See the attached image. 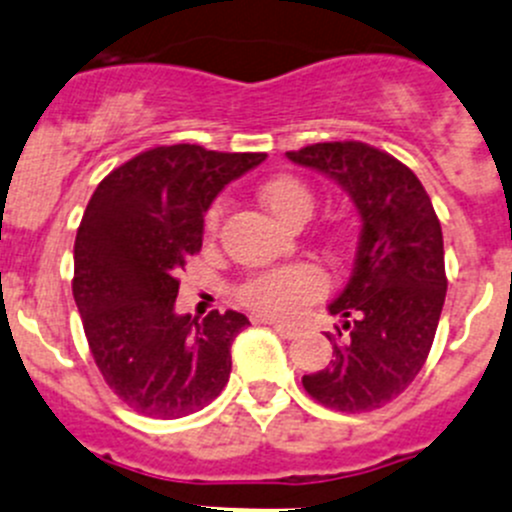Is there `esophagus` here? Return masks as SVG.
<instances>
[{
	"label": "esophagus",
	"instance_id": "obj_1",
	"mask_svg": "<svg viewBox=\"0 0 512 512\" xmlns=\"http://www.w3.org/2000/svg\"><path fill=\"white\" fill-rule=\"evenodd\" d=\"M267 325H272V330H277L282 337H287V340H290V337H297V332H300L295 325H287V322L270 320V322H267Z\"/></svg>",
	"mask_w": 512,
	"mask_h": 512
}]
</instances>
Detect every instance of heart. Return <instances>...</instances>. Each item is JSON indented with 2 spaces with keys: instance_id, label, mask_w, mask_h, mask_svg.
I'll list each match as a JSON object with an SVG mask.
<instances>
[{
  "instance_id": "heart-1",
  "label": "heart",
  "mask_w": 512,
  "mask_h": 512,
  "mask_svg": "<svg viewBox=\"0 0 512 512\" xmlns=\"http://www.w3.org/2000/svg\"><path fill=\"white\" fill-rule=\"evenodd\" d=\"M260 200L287 227L302 225L315 207L312 190L307 187V182H302L295 175L272 177L270 182L260 187ZM222 210H225L222 202H215L207 210V232H215L220 227ZM325 290L327 277L320 267L310 265V262H292V265L275 267V270L260 272V275L245 280L237 297H240L242 305L250 307L257 315L287 320V317H295L312 300H317Z\"/></svg>"
}]
</instances>
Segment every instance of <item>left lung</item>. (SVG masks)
<instances>
[{
    "label": "left lung",
    "instance_id": "1",
    "mask_svg": "<svg viewBox=\"0 0 512 512\" xmlns=\"http://www.w3.org/2000/svg\"><path fill=\"white\" fill-rule=\"evenodd\" d=\"M332 177L355 202L362 230L345 290L327 305L342 317L325 370L302 388L325 408L367 413L408 390L428 360L443 312V230L415 172L365 142H317L287 152Z\"/></svg>",
    "mask_w": 512,
    "mask_h": 512
}]
</instances>
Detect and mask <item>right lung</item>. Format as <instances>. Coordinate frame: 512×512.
Masks as SVG:
<instances>
[{
    "label": "right lung",
    "instance_id": "add662e5",
    "mask_svg": "<svg viewBox=\"0 0 512 512\" xmlns=\"http://www.w3.org/2000/svg\"><path fill=\"white\" fill-rule=\"evenodd\" d=\"M265 152L152 147L109 172L74 240L72 295L104 382L147 418H185L230 380L242 312L177 315L180 270L202 247L217 195Z\"/></svg>",
    "mask_w": 512,
    "mask_h": 512
}]
</instances>
